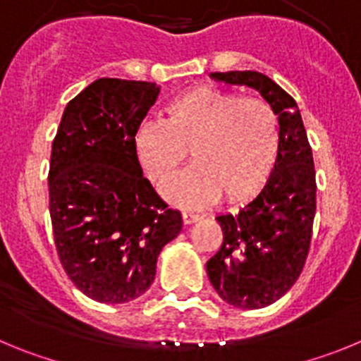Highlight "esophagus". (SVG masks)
<instances>
[{"mask_svg":"<svg viewBox=\"0 0 361 361\" xmlns=\"http://www.w3.org/2000/svg\"><path fill=\"white\" fill-rule=\"evenodd\" d=\"M200 219H202V216H200L199 213H191V212H184L183 213V222L186 226L193 224V222H197V220H200Z\"/></svg>","mask_w":361,"mask_h":361,"instance_id":"1","label":"esophagus"}]
</instances>
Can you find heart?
<instances>
[{
    "mask_svg": "<svg viewBox=\"0 0 361 361\" xmlns=\"http://www.w3.org/2000/svg\"><path fill=\"white\" fill-rule=\"evenodd\" d=\"M195 164L164 190L177 206L251 195L266 183L280 149V121L264 99L216 86H195L164 106V123L148 121L135 135L137 161L164 186L186 161Z\"/></svg>",
    "mask_w": 361,
    "mask_h": 361,
    "instance_id": "heart-1",
    "label": "heart"
}]
</instances>
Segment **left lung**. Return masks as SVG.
I'll list each match as a JSON object with an SVG mask.
<instances>
[{"label":"left lung","mask_w":361,"mask_h":361,"mask_svg":"<svg viewBox=\"0 0 361 361\" xmlns=\"http://www.w3.org/2000/svg\"><path fill=\"white\" fill-rule=\"evenodd\" d=\"M213 79L260 92L280 121V149L264 190L238 212L219 215L224 240L206 262L222 300L242 309L273 304L304 269L317 212V173L296 101L260 72H215Z\"/></svg>","instance_id":"obj_1"}]
</instances>
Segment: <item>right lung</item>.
Returning a JSON list of instances; mask_svg holds the SVG:
<instances>
[{
	"label": "right lung",
	"instance_id": "right-lung-1",
	"mask_svg": "<svg viewBox=\"0 0 361 361\" xmlns=\"http://www.w3.org/2000/svg\"><path fill=\"white\" fill-rule=\"evenodd\" d=\"M157 95L155 82L97 79L66 104L54 137V242L68 279L95 302L141 296L159 253L183 229L137 161V130Z\"/></svg>",
	"mask_w": 361,
	"mask_h": 361
}]
</instances>
